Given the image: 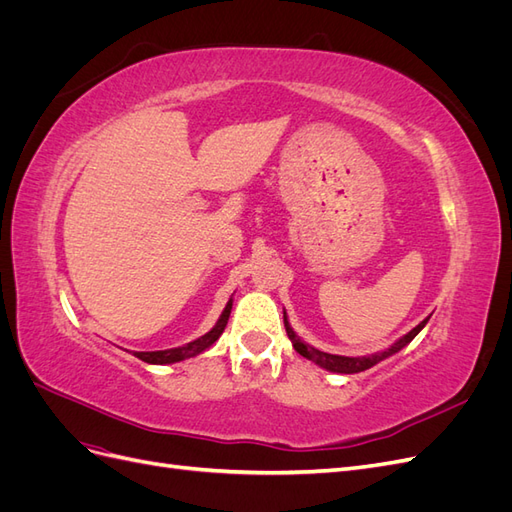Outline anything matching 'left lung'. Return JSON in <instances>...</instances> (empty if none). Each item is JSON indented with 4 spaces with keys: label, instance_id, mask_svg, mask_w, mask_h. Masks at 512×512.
Here are the masks:
<instances>
[{
    "label": "left lung",
    "instance_id": "1",
    "mask_svg": "<svg viewBox=\"0 0 512 512\" xmlns=\"http://www.w3.org/2000/svg\"><path fill=\"white\" fill-rule=\"evenodd\" d=\"M429 318H425L421 324H416V327L404 335L401 339H397V342L384 352H378V354H371V356H339V354H329V352H322L314 346L305 344L301 337H297V333L292 331V327L288 324V318H286V312H284V327H286V333L290 337V342L294 346V350H297L301 356H305V359L314 361L316 365H320L322 369L327 371H335V374H359V371H365L369 367H374L376 363L389 359V356H393L395 352H399L401 348H406L412 339L421 333V329L425 327Z\"/></svg>",
    "mask_w": 512,
    "mask_h": 512
}]
</instances>
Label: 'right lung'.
Returning a JSON list of instances; mask_svg holds the SVG:
<instances>
[{
	"mask_svg": "<svg viewBox=\"0 0 512 512\" xmlns=\"http://www.w3.org/2000/svg\"><path fill=\"white\" fill-rule=\"evenodd\" d=\"M230 309H232V299L226 303L220 320L215 322V327H213L209 333H205L203 337L194 339V342H190V344L179 346V348H170V350L136 352L134 356H138V359L145 361V363H151V365H168V363H179V361H183V359H190V356H196V354H200V352H205L209 346H213L215 342H218L220 335L224 333L226 324H228V318H230Z\"/></svg>",
	"mask_w": 512,
	"mask_h": 512,
	"instance_id": "right-lung-1",
	"label": "right lung"
}]
</instances>
